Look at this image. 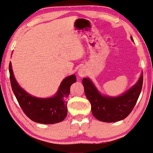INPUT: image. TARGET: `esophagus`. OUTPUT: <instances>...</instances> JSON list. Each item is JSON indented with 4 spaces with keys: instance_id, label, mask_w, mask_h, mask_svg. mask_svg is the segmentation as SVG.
I'll use <instances>...</instances> for the list:
<instances>
[{
    "instance_id": "esophagus-1",
    "label": "esophagus",
    "mask_w": 153,
    "mask_h": 153,
    "mask_svg": "<svg viewBox=\"0 0 153 153\" xmlns=\"http://www.w3.org/2000/svg\"><path fill=\"white\" fill-rule=\"evenodd\" d=\"M86 74H87V71L86 70V68L85 67L80 68L79 70L78 71V75L80 77L85 76Z\"/></svg>"
}]
</instances>
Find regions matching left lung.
<instances>
[{
	"mask_svg": "<svg viewBox=\"0 0 153 153\" xmlns=\"http://www.w3.org/2000/svg\"><path fill=\"white\" fill-rule=\"evenodd\" d=\"M133 41V39L131 36ZM143 74L136 84L117 97H110L100 93L89 78L82 79L86 97L91 104L93 116L100 121L117 122L125 119L131 113L137 103L142 90Z\"/></svg>",
	"mask_w": 153,
	"mask_h": 153,
	"instance_id": "obj_1",
	"label": "left lung"
}]
</instances>
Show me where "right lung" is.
<instances>
[{
  "label": "right lung",
  "instance_id": "obj_1",
  "mask_svg": "<svg viewBox=\"0 0 153 153\" xmlns=\"http://www.w3.org/2000/svg\"><path fill=\"white\" fill-rule=\"evenodd\" d=\"M11 87L19 105L33 121L41 124H54L62 121L67 115V97L72 84L76 82L74 74L64 79L53 97L39 98L28 93L17 82L9 64Z\"/></svg>",
  "mask_w": 153,
  "mask_h": 153
}]
</instances>
